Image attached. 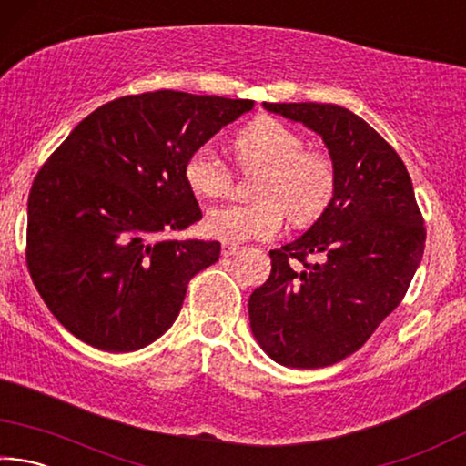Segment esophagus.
<instances>
[{"label":"esophagus","mask_w":466,"mask_h":466,"mask_svg":"<svg viewBox=\"0 0 466 466\" xmlns=\"http://www.w3.org/2000/svg\"><path fill=\"white\" fill-rule=\"evenodd\" d=\"M238 252H240L238 244H232V242H224L222 244V255L224 257H234V255H238Z\"/></svg>","instance_id":"esophagus-1"}]
</instances>
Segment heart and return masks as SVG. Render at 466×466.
Listing matches in <instances>:
<instances>
[{
	"label": "heart",
	"instance_id": "b5f03b06",
	"mask_svg": "<svg viewBox=\"0 0 466 466\" xmlns=\"http://www.w3.org/2000/svg\"><path fill=\"white\" fill-rule=\"evenodd\" d=\"M242 175H258L257 203H230L211 209L205 230L226 242L273 238L286 214L291 224H312L325 214L337 188L333 157L306 147L304 137L273 116H258L232 141ZM185 180L203 199H222L234 188V170L211 144L197 146L185 162Z\"/></svg>",
	"mask_w": 466,
	"mask_h": 466
}]
</instances>
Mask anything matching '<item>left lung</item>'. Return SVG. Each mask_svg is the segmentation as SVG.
Segmentation results:
<instances>
[{
	"instance_id": "obj_1",
	"label": "left lung",
	"mask_w": 466,
	"mask_h": 466,
	"mask_svg": "<svg viewBox=\"0 0 466 466\" xmlns=\"http://www.w3.org/2000/svg\"><path fill=\"white\" fill-rule=\"evenodd\" d=\"M265 108L319 133L337 188L309 232L269 250V279L248 299L250 327L278 364L325 368L358 351L405 298L423 257V216L403 160L351 110L319 102Z\"/></svg>"
}]
</instances>
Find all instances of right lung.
<instances>
[{
  "label": "right lung",
  "mask_w": 466,
  "mask_h": 466,
  "mask_svg": "<svg viewBox=\"0 0 466 466\" xmlns=\"http://www.w3.org/2000/svg\"><path fill=\"white\" fill-rule=\"evenodd\" d=\"M255 100L156 90L90 113L49 156L28 195L26 265L69 333L96 350L136 351L177 320L188 281L222 244L168 240L201 209L187 156Z\"/></svg>",
  "instance_id": "obj_1"
}]
</instances>
